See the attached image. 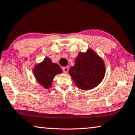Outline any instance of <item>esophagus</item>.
<instances>
[{
    "instance_id": "1",
    "label": "esophagus",
    "mask_w": 135,
    "mask_h": 135,
    "mask_svg": "<svg viewBox=\"0 0 135 135\" xmlns=\"http://www.w3.org/2000/svg\"><path fill=\"white\" fill-rule=\"evenodd\" d=\"M68 70H69V68L68 67V66H66V67H64L62 68V71H64V73H67Z\"/></svg>"
}]
</instances>
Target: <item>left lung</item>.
Listing matches in <instances>:
<instances>
[{"label":"left lung","instance_id":"1","mask_svg":"<svg viewBox=\"0 0 135 135\" xmlns=\"http://www.w3.org/2000/svg\"><path fill=\"white\" fill-rule=\"evenodd\" d=\"M104 61L91 49L86 53L80 52L74 66L69 69V74L81 90H88L97 86L105 75Z\"/></svg>","mask_w":135,"mask_h":135}]
</instances>
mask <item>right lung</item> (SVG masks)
Wrapping results in <instances>:
<instances>
[{
    "label": "right lung",
    "mask_w": 135,
    "mask_h": 135,
    "mask_svg": "<svg viewBox=\"0 0 135 135\" xmlns=\"http://www.w3.org/2000/svg\"><path fill=\"white\" fill-rule=\"evenodd\" d=\"M62 69L58 64L52 63L51 59L46 57L42 63L35 66L33 73L38 83L45 88L51 86L54 78L56 74L61 73Z\"/></svg>",
    "instance_id": "obj_1"
}]
</instances>
